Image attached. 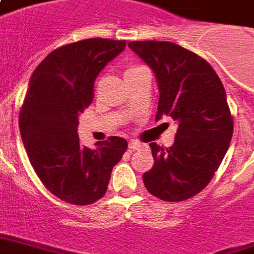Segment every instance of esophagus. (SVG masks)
Segmentation results:
<instances>
[{"label": "esophagus", "mask_w": 254, "mask_h": 254, "mask_svg": "<svg viewBox=\"0 0 254 254\" xmlns=\"http://www.w3.org/2000/svg\"><path fill=\"white\" fill-rule=\"evenodd\" d=\"M142 145H141V142H138V141H130L129 142V149H130V152H134V150H137V149H140Z\"/></svg>", "instance_id": "obj_1"}]
</instances>
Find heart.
Returning a JSON list of instances; mask_svg holds the SVG:
<instances>
[{"mask_svg": "<svg viewBox=\"0 0 254 254\" xmlns=\"http://www.w3.org/2000/svg\"><path fill=\"white\" fill-rule=\"evenodd\" d=\"M140 67H142V66H141V65H131V66H129L127 70H125V75L129 74V73H131V71L137 70V69H140Z\"/></svg>", "mask_w": 254, "mask_h": 254, "instance_id": "1", "label": "heart"}]
</instances>
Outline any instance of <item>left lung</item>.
Returning <instances> with one entry per match:
<instances>
[{
  "label": "left lung",
  "mask_w": 254,
  "mask_h": 254,
  "mask_svg": "<svg viewBox=\"0 0 254 254\" xmlns=\"http://www.w3.org/2000/svg\"><path fill=\"white\" fill-rule=\"evenodd\" d=\"M157 77L156 120L169 116L179 127L170 148L150 142L153 168L144 173L150 194L169 202L185 201L204 189L221 164L233 135V117L224 85L210 64L168 41L127 44Z\"/></svg>",
  "instance_id": "obj_1"
}]
</instances>
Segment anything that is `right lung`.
Listing matches in <instances>:
<instances>
[{
  "label": "right lung",
  "mask_w": 254,
  "mask_h": 254,
  "mask_svg": "<svg viewBox=\"0 0 254 254\" xmlns=\"http://www.w3.org/2000/svg\"><path fill=\"white\" fill-rule=\"evenodd\" d=\"M125 40L89 38L60 46L33 71L19 112V131L33 169L60 200L89 205L106 193L113 166L127 152L123 137L81 145L78 114L92 104L98 73Z\"/></svg>",
  "instance_id": "right-lung-1"
}]
</instances>
